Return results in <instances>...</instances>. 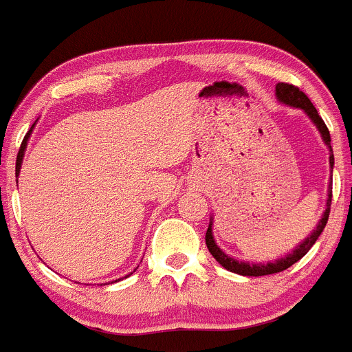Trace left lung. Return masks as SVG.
<instances>
[{
  "label": "left lung",
  "instance_id": "left-lung-1",
  "mask_svg": "<svg viewBox=\"0 0 352 352\" xmlns=\"http://www.w3.org/2000/svg\"><path fill=\"white\" fill-rule=\"evenodd\" d=\"M275 96H277L278 103L287 104V107L298 108V110H302L306 113V117L313 122L316 129H318L320 135H322L323 142L329 148L330 156H329V163H330V173L333 172V151L332 146H330V132L327 129L325 122L322 120V117L318 115L316 108L313 107V103L309 101V98L306 96L302 91H299V87L292 84H285V82H278L275 85ZM330 204H332V187L329 186V197H327V206L325 211H323L322 218H320L318 225H316L315 230L308 235L306 239H302V242H299L294 249H292L289 254H285L284 258H278L275 261H268V263H249V261H239L235 259L234 256H228L227 252L221 251L218 248V244L214 242L213 237V217L210 218V225H208L206 230V245L210 249L211 256L220 263L221 267L225 270L232 272V274L237 275H244V277H261V275H272V274H278V272L287 270L289 267H292L294 263H298L309 249L313 248V244L316 242V239L320 237V234L325 228L327 221H329V213H330Z\"/></svg>",
  "mask_w": 352,
  "mask_h": 352
}]
</instances>
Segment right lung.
I'll list each match as a JSON object with an SVG mask.
<instances>
[{"instance_id": "1", "label": "right lung", "mask_w": 352, "mask_h": 352, "mask_svg": "<svg viewBox=\"0 0 352 352\" xmlns=\"http://www.w3.org/2000/svg\"><path fill=\"white\" fill-rule=\"evenodd\" d=\"M34 127H36V124H34L32 127H30V131L25 134V138H23V141H22V146H20V149H19V155H16V165H15V177H16V179H19V175H20V168H22V162H23V155H25L27 142H29L30 134H32ZM16 182H19V180H16ZM129 275H132V274H129ZM129 275H125V278H127ZM118 280H120V278H118ZM115 282H117V280H115Z\"/></svg>"}]
</instances>
